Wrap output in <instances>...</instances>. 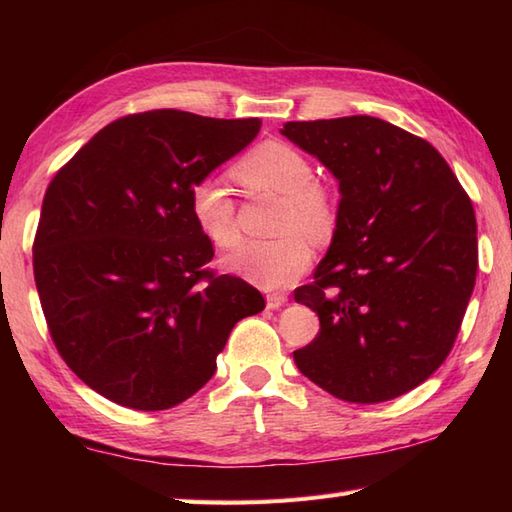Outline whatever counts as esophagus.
Returning <instances> with one entry per match:
<instances>
[{"label":"esophagus","instance_id":"1","mask_svg":"<svg viewBox=\"0 0 512 512\" xmlns=\"http://www.w3.org/2000/svg\"><path fill=\"white\" fill-rule=\"evenodd\" d=\"M286 303H288V297L281 295V292H273V295L266 297V306L270 310H279L281 306H286Z\"/></svg>","mask_w":512,"mask_h":512}]
</instances>
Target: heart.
Returning a JSON list of instances; mask_svg holds the SVG:
<instances>
[{"label": "heart", "instance_id": "1", "mask_svg": "<svg viewBox=\"0 0 512 512\" xmlns=\"http://www.w3.org/2000/svg\"><path fill=\"white\" fill-rule=\"evenodd\" d=\"M235 180L248 191L281 195L275 239H246L222 264L228 273L244 277L266 290L286 288L297 281L312 264L314 239L330 237L336 213L330 193L314 180L312 162L286 143L266 140L250 149L233 167ZM189 209L195 226L211 244L226 248L235 244L237 222L235 202L220 180L204 178L189 193Z\"/></svg>", "mask_w": 512, "mask_h": 512}]
</instances>
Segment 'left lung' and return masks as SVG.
Listing matches in <instances>:
<instances>
[{"mask_svg": "<svg viewBox=\"0 0 512 512\" xmlns=\"http://www.w3.org/2000/svg\"><path fill=\"white\" fill-rule=\"evenodd\" d=\"M339 180L328 255L295 301L321 330L295 352L328 394L372 405L407 394L449 356L477 275L471 198L438 149L374 116L281 129Z\"/></svg>", "mask_w": 512, "mask_h": 512, "instance_id": "obj_1", "label": "left lung"}]
</instances>
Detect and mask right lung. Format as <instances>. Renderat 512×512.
<instances>
[{
  "label": "right lung",
  "instance_id": "right-lung-1",
  "mask_svg": "<svg viewBox=\"0 0 512 512\" xmlns=\"http://www.w3.org/2000/svg\"><path fill=\"white\" fill-rule=\"evenodd\" d=\"M259 118L178 110L103 127L46 191L32 266L63 361L96 394L160 411L202 389L262 292L206 264L189 193L259 134Z\"/></svg>",
  "mask_w": 512,
  "mask_h": 512
}]
</instances>
